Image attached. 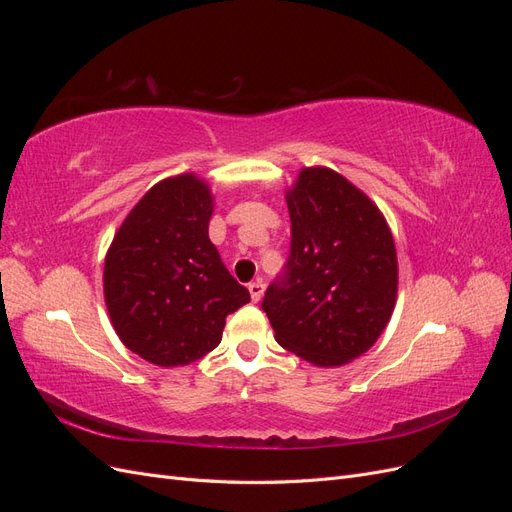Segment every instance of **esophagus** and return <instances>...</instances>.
<instances>
[{
  "instance_id": "esophagus-1",
  "label": "esophagus",
  "mask_w": 512,
  "mask_h": 512,
  "mask_svg": "<svg viewBox=\"0 0 512 512\" xmlns=\"http://www.w3.org/2000/svg\"><path fill=\"white\" fill-rule=\"evenodd\" d=\"M247 290L252 294V301L258 303L262 299V292H265V284H262V280H254L250 282V286H247Z\"/></svg>"
}]
</instances>
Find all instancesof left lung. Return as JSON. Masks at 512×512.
<instances>
[{
	"instance_id": "8db88e82",
	"label": "left lung",
	"mask_w": 512,
	"mask_h": 512,
	"mask_svg": "<svg viewBox=\"0 0 512 512\" xmlns=\"http://www.w3.org/2000/svg\"><path fill=\"white\" fill-rule=\"evenodd\" d=\"M290 254L262 312L277 344L320 367L374 346L393 314L397 254L382 213L329 168H303L286 196Z\"/></svg>"
}]
</instances>
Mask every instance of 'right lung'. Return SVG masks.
I'll list each match as a JSON object with an SVG mask.
<instances>
[{
  "instance_id": "right-lung-1",
  "label": "right lung",
  "mask_w": 512,
  "mask_h": 512,
  "mask_svg": "<svg viewBox=\"0 0 512 512\" xmlns=\"http://www.w3.org/2000/svg\"><path fill=\"white\" fill-rule=\"evenodd\" d=\"M213 200L194 175L160 181L121 224L104 262L119 339L141 359L188 365L220 344L226 316L250 303L209 239Z\"/></svg>"
}]
</instances>
